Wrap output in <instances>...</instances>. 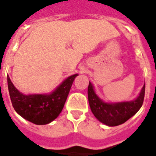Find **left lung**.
<instances>
[{
  "label": "left lung",
  "mask_w": 156,
  "mask_h": 156,
  "mask_svg": "<svg viewBox=\"0 0 156 156\" xmlns=\"http://www.w3.org/2000/svg\"><path fill=\"white\" fill-rule=\"evenodd\" d=\"M145 91V82L139 96L131 101H105L96 93L94 86L89 81L88 101L90 110L99 122L109 127L122 124L136 114L142 107Z\"/></svg>",
  "instance_id": "1"
}]
</instances>
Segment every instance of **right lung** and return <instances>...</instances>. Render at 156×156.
Here are the masks:
<instances>
[{
  "label": "right lung",
  "instance_id": "1",
  "mask_svg": "<svg viewBox=\"0 0 156 156\" xmlns=\"http://www.w3.org/2000/svg\"><path fill=\"white\" fill-rule=\"evenodd\" d=\"M78 74L67 77L49 93L23 94L7 75L10 98L15 111L23 119L37 125L53 122L62 111L69 90Z\"/></svg>",
  "mask_w": 156,
  "mask_h": 156
}]
</instances>
